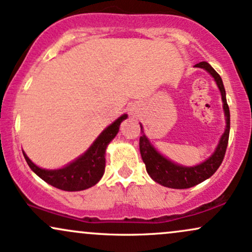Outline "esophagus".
Instances as JSON below:
<instances>
[{"instance_id":"34e87169","label":"esophagus","mask_w":252,"mask_h":252,"mask_svg":"<svg viewBox=\"0 0 252 252\" xmlns=\"http://www.w3.org/2000/svg\"><path fill=\"white\" fill-rule=\"evenodd\" d=\"M129 111H131L132 113H135V112H137V111H135V108H134V107H131V108H129Z\"/></svg>"}]
</instances>
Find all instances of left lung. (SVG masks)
I'll return each instance as SVG.
<instances>
[{"label": "left lung", "mask_w": 252, "mask_h": 252, "mask_svg": "<svg viewBox=\"0 0 252 252\" xmlns=\"http://www.w3.org/2000/svg\"><path fill=\"white\" fill-rule=\"evenodd\" d=\"M196 67L203 68V69H205L206 72H209L212 76H214L216 84H217L221 94L223 109L226 120V127L223 135H221L217 149H216L214 152V155L206 159L205 161L202 162V164L190 167L183 166V165H178L176 164V162L168 160L167 158L161 156L160 153L151 145L149 139L146 138V135H141L140 140H139V147H140L141 158H143V161L145 162V165H146L147 173L150 174L151 178L155 180L156 183L170 189H189L210 178V177L218 170V167L220 166L226 152L227 141H229L230 111L226 102L225 88H224L221 78L220 76V74L216 72L208 62H199V63L196 64ZM140 127L141 133H144L143 126L140 125Z\"/></svg>", "instance_id": "left-lung-1"}]
</instances>
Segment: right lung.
I'll list each match as a JSON object with an SVG mask.
<instances>
[{"instance_id":"1","label":"right lung","mask_w":252,"mask_h":252,"mask_svg":"<svg viewBox=\"0 0 252 252\" xmlns=\"http://www.w3.org/2000/svg\"><path fill=\"white\" fill-rule=\"evenodd\" d=\"M127 114L121 115L113 124L101 132L92 146L78 159L59 170H44L36 166L23 152L27 164L41 179L63 191H82L94 186L101 179L105 172V152L107 145L113 140L119 132L121 121Z\"/></svg>"}]
</instances>
